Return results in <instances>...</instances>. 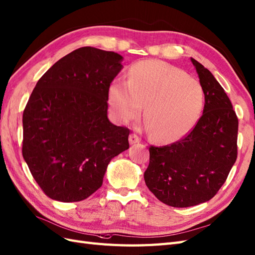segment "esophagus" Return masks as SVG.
Here are the masks:
<instances>
[{
  "instance_id": "1",
  "label": "esophagus",
  "mask_w": 255,
  "mask_h": 255,
  "mask_svg": "<svg viewBox=\"0 0 255 255\" xmlns=\"http://www.w3.org/2000/svg\"><path fill=\"white\" fill-rule=\"evenodd\" d=\"M128 141L130 144H134V143H138L140 141V138L138 137L136 134H130L128 137Z\"/></svg>"
}]
</instances>
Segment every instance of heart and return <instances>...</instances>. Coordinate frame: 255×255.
Here are the masks:
<instances>
[{"instance_id": "1", "label": "heart", "mask_w": 255, "mask_h": 255, "mask_svg": "<svg viewBox=\"0 0 255 255\" xmlns=\"http://www.w3.org/2000/svg\"><path fill=\"white\" fill-rule=\"evenodd\" d=\"M114 117L136 119L143 105L144 126L158 142L180 139L194 127L204 105V91L181 69L159 60H142L129 69L128 83L115 81L109 89Z\"/></svg>"}]
</instances>
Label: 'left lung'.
Here are the masks:
<instances>
[{
	"instance_id": "1",
	"label": "left lung",
	"mask_w": 255,
	"mask_h": 255,
	"mask_svg": "<svg viewBox=\"0 0 255 255\" xmlns=\"http://www.w3.org/2000/svg\"><path fill=\"white\" fill-rule=\"evenodd\" d=\"M204 91L201 118L183 139L150 146L145 185L159 201L188 207L211 200L226 182L237 157L238 119L215 76L190 58Z\"/></svg>"
}]
</instances>
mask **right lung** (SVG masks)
<instances>
[{
	"label": "right lung",
	"instance_id": "right-lung-1",
	"mask_svg": "<svg viewBox=\"0 0 255 255\" xmlns=\"http://www.w3.org/2000/svg\"><path fill=\"white\" fill-rule=\"evenodd\" d=\"M122 60L118 53L80 48L37 82L23 112L22 154L51 199L88 198L102 186L112 158L128 149V128L107 118L109 89Z\"/></svg>",
	"mask_w": 255,
	"mask_h": 255
}]
</instances>
